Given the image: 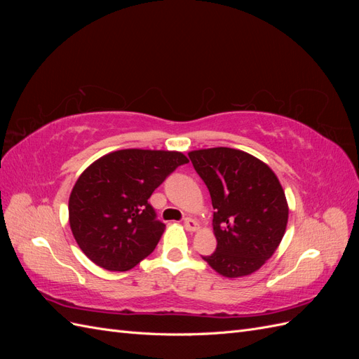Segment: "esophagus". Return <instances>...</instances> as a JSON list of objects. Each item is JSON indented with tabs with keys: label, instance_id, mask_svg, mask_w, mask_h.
<instances>
[{
	"label": "esophagus",
	"instance_id": "esophagus-1",
	"mask_svg": "<svg viewBox=\"0 0 359 359\" xmlns=\"http://www.w3.org/2000/svg\"><path fill=\"white\" fill-rule=\"evenodd\" d=\"M184 226H186V229H187V231H190V232L198 231V227H199L198 222H196V220H193V219H190V217H186V219H184Z\"/></svg>",
	"mask_w": 359,
	"mask_h": 359
}]
</instances>
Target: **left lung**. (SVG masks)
<instances>
[{"label": "left lung", "mask_w": 359, "mask_h": 359, "mask_svg": "<svg viewBox=\"0 0 359 359\" xmlns=\"http://www.w3.org/2000/svg\"><path fill=\"white\" fill-rule=\"evenodd\" d=\"M189 157L215 210L217 248L202 259L229 278L255 273L274 255L286 231L289 208L278 178L240 149H198Z\"/></svg>", "instance_id": "1"}]
</instances>
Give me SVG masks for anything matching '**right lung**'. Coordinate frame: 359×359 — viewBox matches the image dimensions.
I'll return each mask as SVG.
<instances>
[{"label": "right lung", "mask_w": 359, "mask_h": 359, "mask_svg": "<svg viewBox=\"0 0 359 359\" xmlns=\"http://www.w3.org/2000/svg\"><path fill=\"white\" fill-rule=\"evenodd\" d=\"M186 163L177 151L151 149H121L94 161L69 201L73 236L88 259L107 271H128L153 253L165 223L148 199Z\"/></svg>", "instance_id": "add662e5"}]
</instances>
